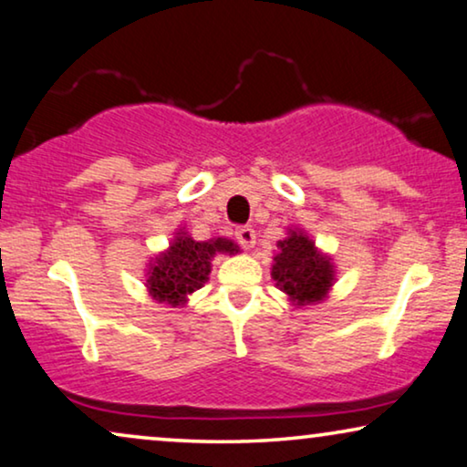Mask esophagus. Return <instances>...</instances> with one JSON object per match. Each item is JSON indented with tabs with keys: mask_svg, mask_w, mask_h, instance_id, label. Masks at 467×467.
<instances>
[{
	"mask_svg": "<svg viewBox=\"0 0 467 467\" xmlns=\"http://www.w3.org/2000/svg\"><path fill=\"white\" fill-rule=\"evenodd\" d=\"M234 237H237V241L245 247V250H250V247H254V244H256V233H254V228L250 226L237 228Z\"/></svg>",
	"mask_w": 467,
	"mask_h": 467,
	"instance_id": "obj_1",
	"label": "esophagus"
}]
</instances>
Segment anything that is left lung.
<instances>
[{"label": "left lung", "mask_w": 467, "mask_h": 467, "mask_svg": "<svg viewBox=\"0 0 467 467\" xmlns=\"http://www.w3.org/2000/svg\"><path fill=\"white\" fill-rule=\"evenodd\" d=\"M271 277L295 309L322 303L333 290L337 269L331 254L322 252L303 228H288L277 241Z\"/></svg>", "instance_id": "obj_1"}]
</instances>
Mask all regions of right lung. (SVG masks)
Instances as JSON below:
<instances>
[{"mask_svg":"<svg viewBox=\"0 0 467 467\" xmlns=\"http://www.w3.org/2000/svg\"><path fill=\"white\" fill-rule=\"evenodd\" d=\"M239 252V245L226 237L196 241L185 226H179L169 247L147 263V295L171 307H183L188 296L209 282L211 260L217 254L234 256Z\"/></svg>","mask_w":467,"mask_h":467,"instance_id":"right-lung-1","label":"right lung"}]
</instances>
